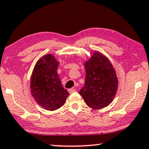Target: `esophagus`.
Masks as SVG:
<instances>
[{
  "label": "esophagus",
  "instance_id": "34e87169",
  "mask_svg": "<svg viewBox=\"0 0 149 149\" xmlns=\"http://www.w3.org/2000/svg\"><path fill=\"white\" fill-rule=\"evenodd\" d=\"M68 91L69 92V93H73V92L76 91V89L73 88H69V89L68 90Z\"/></svg>",
  "mask_w": 149,
  "mask_h": 149
}]
</instances>
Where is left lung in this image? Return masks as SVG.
Listing matches in <instances>:
<instances>
[{
    "instance_id": "8db88e82",
    "label": "left lung",
    "mask_w": 149,
    "mask_h": 149,
    "mask_svg": "<svg viewBox=\"0 0 149 149\" xmlns=\"http://www.w3.org/2000/svg\"><path fill=\"white\" fill-rule=\"evenodd\" d=\"M84 67L85 82L79 93L91 108L99 109L108 106L118 88V78L112 65L104 56L95 52Z\"/></svg>"
}]
</instances>
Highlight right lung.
I'll return each mask as SVG.
<instances>
[{
  "mask_svg": "<svg viewBox=\"0 0 149 149\" xmlns=\"http://www.w3.org/2000/svg\"><path fill=\"white\" fill-rule=\"evenodd\" d=\"M58 63L51 54L44 56L36 65L31 78L32 96L38 104L49 111L61 108L69 95L58 75Z\"/></svg>",
  "mask_w": 149,
  "mask_h": 149,
  "instance_id": "add662e5",
  "label": "right lung"
}]
</instances>
